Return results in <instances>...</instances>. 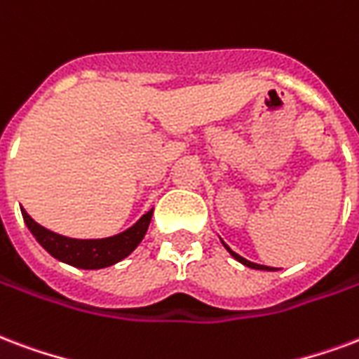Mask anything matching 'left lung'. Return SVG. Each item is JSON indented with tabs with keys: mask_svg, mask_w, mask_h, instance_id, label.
<instances>
[{
	"mask_svg": "<svg viewBox=\"0 0 359 359\" xmlns=\"http://www.w3.org/2000/svg\"><path fill=\"white\" fill-rule=\"evenodd\" d=\"M224 247H226L228 251H230V255H232V257H233V259H236V261H240L241 264H245V266L255 268V270H276V268H272V266H262V264H255V262H249V261H247V259H243V257H240V255H238V253H233L232 249H230V247H228L226 243H224Z\"/></svg>",
	"mask_w": 359,
	"mask_h": 359,
	"instance_id": "left-lung-1",
	"label": "left lung"
}]
</instances>
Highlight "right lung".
I'll return each instance as SVG.
<instances>
[{"instance_id": "obj_1", "label": "right lung", "mask_w": 359, "mask_h": 359, "mask_svg": "<svg viewBox=\"0 0 359 359\" xmlns=\"http://www.w3.org/2000/svg\"><path fill=\"white\" fill-rule=\"evenodd\" d=\"M20 211H22V219L28 230L32 232V236L38 240L39 245L43 247L47 253L53 255L58 261L72 264V266L97 270V268L112 266V264L126 259L127 255H131L137 249V245L144 238L150 220H152L154 209L142 215L131 228H127L126 232L112 236V238H104V240H74V238H66V236L55 233L41 226V224H38L24 209H20Z\"/></svg>"}]
</instances>
